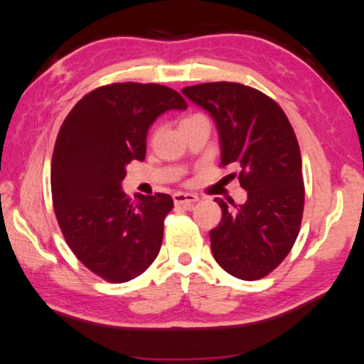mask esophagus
<instances>
[{
	"mask_svg": "<svg viewBox=\"0 0 364 364\" xmlns=\"http://www.w3.org/2000/svg\"><path fill=\"white\" fill-rule=\"evenodd\" d=\"M173 200H175L176 205H183V207H186V209H189V207H191L194 203H198L199 198L191 193H176L175 196H173Z\"/></svg>",
	"mask_w": 364,
	"mask_h": 364,
	"instance_id": "34e87169",
	"label": "esophagus"
}]
</instances>
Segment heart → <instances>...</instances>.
<instances>
[{
  "label": "heart",
  "instance_id": "b5f03b06",
  "mask_svg": "<svg viewBox=\"0 0 364 364\" xmlns=\"http://www.w3.org/2000/svg\"><path fill=\"white\" fill-rule=\"evenodd\" d=\"M199 119H207V118L204 117V114H200V113H189V114H186V117H183L180 119V128L183 129L184 126L191 124V123H194V121H199Z\"/></svg>",
  "mask_w": 364,
  "mask_h": 364
}]
</instances>
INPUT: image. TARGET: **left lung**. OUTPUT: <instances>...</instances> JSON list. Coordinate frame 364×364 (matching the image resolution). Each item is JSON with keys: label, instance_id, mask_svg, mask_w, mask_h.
<instances>
[{"label": "left lung", "instance_id": "1", "mask_svg": "<svg viewBox=\"0 0 364 364\" xmlns=\"http://www.w3.org/2000/svg\"><path fill=\"white\" fill-rule=\"evenodd\" d=\"M183 94L215 119L222 168L247 191L245 204L215 199L222 220L210 230L212 255L241 280L279 267L295 245L304 209L301 152L284 109L261 90L238 82H205Z\"/></svg>", "mask_w": 364, "mask_h": 364}]
</instances>
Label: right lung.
<instances>
[{"mask_svg":"<svg viewBox=\"0 0 364 364\" xmlns=\"http://www.w3.org/2000/svg\"><path fill=\"white\" fill-rule=\"evenodd\" d=\"M166 85L117 82L73 107L51 159V199L61 233L80 262L109 284L151 267L164 238L171 196L121 191L126 166L146 157L147 129L166 109L186 108Z\"/></svg>","mask_w":364,"mask_h":364,"instance_id":"add662e5","label":"right lung"}]
</instances>
